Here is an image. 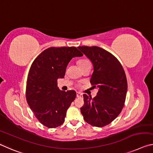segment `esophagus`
<instances>
[{
	"label": "esophagus",
	"mask_w": 153,
	"mask_h": 153,
	"mask_svg": "<svg viewBox=\"0 0 153 153\" xmlns=\"http://www.w3.org/2000/svg\"><path fill=\"white\" fill-rule=\"evenodd\" d=\"M76 96H77V97H82V94L81 93H79V92H77V94H76Z\"/></svg>",
	"instance_id": "1"
}]
</instances>
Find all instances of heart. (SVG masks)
I'll use <instances>...</instances> for the list:
<instances>
[{
  "instance_id": "b5f03b06",
  "label": "heart",
  "mask_w": 153,
  "mask_h": 153,
  "mask_svg": "<svg viewBox=\"0 0 153 153\" xmlns=\"http://www.w3.org/2000/svg\"><path fill=\"white\" fill-rule=\"evenodd\" d=\"M78 64H79V67H82L84 66H85V65H88V64H91V61L88 59H82L80 60H79L78 61Z\"/></svg>"
}]
</instances>
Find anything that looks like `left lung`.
I'll return each instance as SVG.
<instances>
[{"mask_svg": "<svg viewBox=\"0 0 153 153\" xmlns=\"http://www.w3.org/2000/svg\"><path fill=\"white\" fill-rule=\"evenodd\" d=\"M78 49L91 60L94 71L91 78L99 91L93 99L84 94L80 108L84 119L91 125L103 127L120 114L125 102L127 81L124 69L116 58L97 46H80Z\"/></svg>", "mask_w": 153, "mask_h": 153, "instance_id": "1", "label": "left lung"}]
</instances>
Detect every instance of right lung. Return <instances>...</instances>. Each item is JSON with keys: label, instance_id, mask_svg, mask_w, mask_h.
Segmentation results:
<instances>
[{"label": "right lung", "instance_id": "right-lung-1", "mask_svg": "<svg viewBox=\"0 0 153 153\" xmlns=\"http://www.w3.org/2000/svg\"><path fill=\"white\" fill-rule=\"evenodd\" d=\"M83 54L76 47H51L41 53L29 70L26 97L39 121L55 128L65 121L67 109L76 97L75 91H60L57 79L63 78L70 60Z\"/></svg>", "mask_w": 153, "mask_h": 153}]
</instances>
